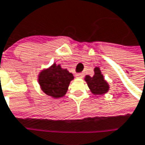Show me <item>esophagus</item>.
Masks as SVG:
<instances>
[{"mask_svg": "<svg viewBox=\"0 0 145 145\" xmlns=\"http://www.w3.org/2000/svg\"><path fill=\"white\" fill-rule=\"evenodd\" d=\"M76 77H78V78H82L84 76L83 73H82V72H80V73H77L76 75Z\"/></svg>", "mask_w": 145, "mask_h": 145, "instance_id": "1", "label": "esophagus"}]
</instances>
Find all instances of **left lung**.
Returning <instances> with one entry per match:
<instances>
[{"instance_id": "8db88e82", "label": "left lung", "mask_w": 145, "mask_h": 145, "mask_svg": "<svg viewBox=\"0 0 145 145\" xmlns=\"http://www.w3.org/2000/svg\"><path fill=\"white\" fill-rule=\"evenodd\" d=\"M85 81L91 93L97 97L105 95L109 91V84L105 79V76L99 67L95 68L93 76L86 75L85 76Z\"/></svg>"}]
</instances>
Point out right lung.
Segmentation results:
<instances>
[{"label": "right lung", "instance_id": "1", "mask_svg": "<svg viewBox=\"0 0 145 145\" xmlns=\"http://www.w3.org/2000/svg\"><path fill=\"white\" fill-rule=\"evenodd\" d=\"M73 79L72 73L55 63L50 67L41 70L37 77L40 90L54 99L63 97L68 91L70 82Z\"/></svg>", "mask_w": 145, "mask_h": 145}]
</instances>
